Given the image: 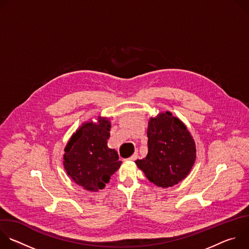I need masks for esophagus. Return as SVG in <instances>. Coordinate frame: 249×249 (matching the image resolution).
<instances>
[{
  "mask_svg": "<svg viewBox=\"0 0 249 249\" xmlns=\"http://www.w3.org/2000/svg\"><path fill=\"white\" fill-rule=\"evenodd\" d=\"M137 158H138V154L137 153H135L134 155H132L130 158H128L127 160H137Z\"/></svg>",
  "mask_w": 249,
  "mask_h": 249,
  "instance_id": "34e87169",
  "label": "esophagus"
}]
</instances>
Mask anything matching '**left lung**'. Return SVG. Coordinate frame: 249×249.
<instances>
[{"label": "left lung", "mask_w": 249, "mask_h": 249, "mask_svg": "<svg viewBox=\"0 0 249 249\" xmlns=\"http://www.w3.org/2000/svg\"><path fill=\"white\" fill-rule=\"evenodd\" d=\"M148 155L137 166L148 179L162 188L171 187L188 175L196 160L195 142L186 126L168 111L151 118Z\"/></svg>", "instance_id": "obj_1"}]
</instances>
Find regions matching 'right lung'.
I'll list each match as a JSON object with an SVG mask.
<instances>
[{
	"label": "right lung",
	"mask_w": 249,
	"mask_h": 249,
	"mask_svg": "<svg viewBox=\"0 0 249 249\" xmlns=\"http://www.w3.org/2000/svg\"><path fill=\"white\" fill-rule=\"evenodd\" d=\"M110 128L106 118L98 117L97 123L86 122L65 148L63 162L67 174L88 191L103 189L121 165L117 152L107 146Z\"/></svg>",
	"instance_id": "1"
}]
</instances>
